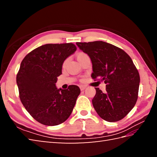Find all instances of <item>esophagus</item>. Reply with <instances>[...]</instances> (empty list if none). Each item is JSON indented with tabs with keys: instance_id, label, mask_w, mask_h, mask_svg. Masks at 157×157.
Masks as SVG:
<instances>
[{
	"instance_id": "obj_1",
	"label": "esophagus",
	"mask_w": 157,
	"mask_h": 157,
	"mask_svg": "<svg viewBox=\"0 0 157 157\" xmlns=\"http://www.w3.org/2000/svg\"><path fill=\"white\" fill-rule=\"evenodd\" d=\"M79 88H80V90L82 91V90H84L86 89V86H84V85H81L80 86H79Z\"/></svg>"
}]
</instances>
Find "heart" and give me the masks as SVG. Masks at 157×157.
I'll use <instances>...</instances> for the list:
<instances>
[{
    "mask_svg": "<svg viewBox=\"0 0 157 157\" xmlns=\"http://www.w3.org/2000/svg\"><path fill=\"white\" fill-rule=\"evenodd\" d=\"M88 56L87 54H86V53L83 52H80L78 53V55H77V59H78V60H79L80 59L84 57V56ZM69 61V59H66L64 61H63V67H65L67 65V63Z\"/></svg>",
    "mask_w": 157,
    "mask_h": 157,
    "instance_id": "heart-1",
    "label": "heart"
}]
</instances>
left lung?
<instances>
[{"label": "left lung", "instance_id": "1", "mask_svg": "<svg viewBox=\"0 0 157 157\" xmlns=\"http://www.w3.org/2000/svg\"><path fill=\"white\" fill-rule=\"evenodd\" d=\"M92 63V78L104 81L106 92L96 88L92 105L109 122L121 120L134 108L138 97L140 75L131 57L120 48L102 41L77 42Z\"/></svg>", "mask_w": 157, "mask_h": 157}]
</instances>
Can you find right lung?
Here are the masks:
<instances>
[{"mask_svg":"<svg viewBox=\"0 0 157 157\" xmlns=\"http://www.w3.org/2000/svg\"><path fill=\"white\" fill-rule=\"evenodd\" d=\"M73 43L47 44L26 55L17 74L19 98L38 122L54 126L69 118L80 94L78 86L57 89L55 83L62 74L63 63L76 51Z\"/></svg>","mask_w":157,"mask_h":157,"instance_id":"obj_1","label":"right lung"}]
</instances>
